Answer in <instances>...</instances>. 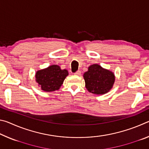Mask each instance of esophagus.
<instances>
[{"label":"esophagus","instance_id":"esophagus-1","mask_svg":"<svg viewBox=\"0 0 149 149\" xmlns=\"http://www.w3.org/2000/svg\"><path fill=\"white\" fill-rule=\"evenodd\" d=\"M74 75H81V71H79V70H78V71H77L75 73H74Z\"/></svg>","mask_w":149,"mask_h":149}]
</instances>
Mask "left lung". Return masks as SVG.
Returning a JSON list of instances; mask_svg holds the SVG:
<instances>
[{
    "label": "left lung",
    "instance_id": "1",
    "mask_svg": "<svg viewBox=\"0 0 149 149\" xmlns=\"http://www.w3.org/2000/svg\"><path fill=\"white\" fill-rule=\"evenodd\" d=\"M85 87L95 95H104L109 92L115 82V75L110 70L94 64L88 68L84 74Z\"/></svg>",
    "mask_w": 149,
    "mask_h": 149
}]
</instances>
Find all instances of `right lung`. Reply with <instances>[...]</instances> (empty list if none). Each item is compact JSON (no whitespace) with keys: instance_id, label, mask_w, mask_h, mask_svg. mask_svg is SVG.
Segmentation results:
<instances>
[{"instance_id":"right-lung-1","label":"right lung","mask_w":149,"mask_h":149,"mask_svg":"<svg viewBox=\"0 0 149 149\" xmlns=\"http://www.w3.org/2000/svg\"><path fill=\"white\" fill-rule=\"evenodd\" d=\"M68 75L67 70H62L58 65L52 64L35 73V81L42 91L53 92L58 90Z\"/></svg>"}]
</instances>
